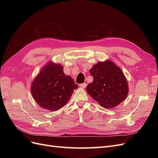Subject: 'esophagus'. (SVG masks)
Returning a JSON list of instances; mask_svg holds the SVG:
<instances>
[{"mask_svg": "<svg viewBox=\"0 0 158 158\" xmlns=\"http://www.w3.org/2000/svg\"><path fill=\"white\" fill-rule=\"evenodd\" d=\"M86 85H87V84H85V83H83V84H79V86H80V88H85V87H86Z\"/></svg>", "mask_w": 158, "mask_h": 158, "instance_id": "34e87169", "label": "esophagus"}]
</instances>
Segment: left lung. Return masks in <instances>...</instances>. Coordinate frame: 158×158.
I'll return each mask as SVG.
<instances>
[{
  "instance_id": "8db88e82",
  "label": "left lung",
  "mask_w": 158,
  "mask_h": 158,
  "mask_svg": "<svg viewBox=\"0 0 158 158\" xmlns=\"http://www.w3.org/2000/svg\"><path fill=\"white\" fill-rule=\"evenodd\" d=\"M89 73L94 80L86 91L100 106L113 108L125 99L128 92L127 81L120 68L111 61L99 62Z\"/></svg>"
}]
</instances>
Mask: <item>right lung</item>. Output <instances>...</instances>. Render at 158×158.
<instances>
[{
    "mask_svg": "<svg viewBox=\"0 0 158 158\" xmlns=\"http://www.w3.org/2000/svg\"><path fill=\"white\" fill-rule=\"evenodd\" d=\"M78 88L73 79L64 74L63 66L49 63L36 76L31 92L40 107L54 111L64 106Z\"/></svg>",
    "mask_w": 158,
    "mask_h": 158,
    "instance_id": "add662e5",
    "label": "right lung"
}]
</instances>
